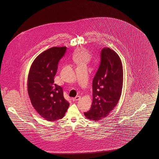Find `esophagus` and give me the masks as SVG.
<instances>
[{
  "mask_svg": "<svg viewBox=\"0 0 159 159\" xmlns=\"http://www.w3.org/2000/svg\"><path fill=\"white\" fill-rule=\"evenodd\" d=\"M80 99V97L78 95V96H76L75 98H73L72 100H73V101H79Z\"/></svg>",
  "mask_w": 159,
  "mask_h": 159,
  "instance_id": "obj_1",
  "label": "esophagus"
}]
</instances>
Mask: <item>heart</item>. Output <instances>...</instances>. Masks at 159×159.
<instances>
[{"instance_id":"b5f03b06","label":"heart","mask_w":159,"mask_h":159,"mask_svg":"<svg viewBox=\"0 0 159 159\" xmlns=\"http://www.w3.org/2000/svg\"><path fill=\"white\" fill-rule=\"evenodd\" d=\"M90 55L88 52L84 49H80L77 51L74 57V60L76 63L78 64H86L89 60Z\"/></svg>"}]
</instances>
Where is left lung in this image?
<instances>
[{"instance_id":"1","label":"left lung","mask_w":159,"mask_h":159,"mask_svg":"<svg viewBox=\"0 0 159 159\" xmlns=\"http://www.w3.org/2000/svg\"><path fill=\"white\" fill-rule=\"evenodd\" d=\"M121 60L113 50L104 48L101 52V62L93 79V99L91 109L84 113L91 120L98 121L108 116L121 96L123 80Z\"/></svg>"}]
</instances>
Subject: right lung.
Segmentation results:
<instances>
[{"label":"right lung","mask_w":159,"mask_h":159,"mask_svg":"<svg viewBox=\"0 0 159 159\" xmlns=\"http://www.w3.org/2000/svg\"><path fill=\"white\" fill-rule=\"evenodd\" d=\"M67 48L52 47L39 54L31 66L27 90L31 102L38 113L46 120L62 119L69 103L63 95L62 88L54 83L58 64Z\"/></svg>","instance_id":"add662e5"}]
</instances>
